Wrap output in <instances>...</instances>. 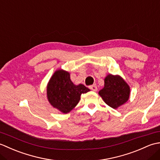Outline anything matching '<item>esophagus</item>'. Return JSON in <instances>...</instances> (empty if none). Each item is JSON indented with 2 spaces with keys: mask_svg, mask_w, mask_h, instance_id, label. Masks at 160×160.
Instances as JSON below:
<instances>
[{
  "mask_svg": "<svg viewBox=\"0 0 160 160\" xmlns=\"http://www.w3.org/2000/svg\"><path fill=\"white\" fill-rule=\"evenodd\" d=\"M90 89L92 90L93 91H97L98 88H97L96 84H93V85L90 86Z\"/></svg>",
  "mask_w": 160,
  "mask_h": 160,
  "instance_id": "obj_1",
  "label": "esophagus"
}]
</instances>
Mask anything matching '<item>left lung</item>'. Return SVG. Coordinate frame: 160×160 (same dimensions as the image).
<instances>
[{
  "mask_svg": "<svg viewBox=\"0 0 160 160\" xmlns=\"http://www.w3.org/2000/svg\"><path fill=\"white\" fill-rule=\"evenodd\" d=\"M130 93V87L120 76L108 74L104 78V87L98 93L107 105L117 109L128 101Z\"/></svg>",
  "mask_w": 160,
  "mask_h": 160,
  "instance_id": "obj_1",
  "label": "left lung"
}]
</instances>
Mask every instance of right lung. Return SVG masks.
I'll return each mask as SVG.
<instances>
[{
  "instance_id": "1",
  "label": "right lung",
  "mask_w": 160,
  "mask_h": 160,
  "mask_svg": "<svg viewBox=\"0 0 160 160\" xmlns=\"http://www.w3.org/2000/svg\"><path fill=\"white\" fill-rule=\"evenodd\" d=\"M89 91L84 84H73L70 73L60 69L54 72L47 84V97L53 108L66 114L79 102L81 94Z\"/></svg>"
}]
</instances>
